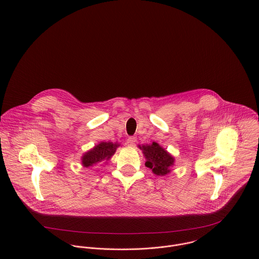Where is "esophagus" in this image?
I'll use <instances>...</instances> for the list:
<instances>
[{
	"label": "esophagus",
	"instance_id": "obj_1",
	"mask_svg": "<svg viewBox=\"0 0 259 259\" xmlns=\"http://www.w3.org/2000/svg\"><path fill=\"white\" fill-rule=\"evenodd\" d=\"M126 142H127V144H128V145L134 146V145H135V142H136V138H135V137H132V136H131V137H128Z\"/></svg>",
	"mask_w": 259,
	"mask_h": 259
}]
</instances>
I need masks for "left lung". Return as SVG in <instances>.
<instances>
[{
    "mask_svg": "<svg viewBox=\"0 0 259 259\" xmlns=\"http://www.w3.org/2000/svg\"><path fill=\"white\" fill-rule=\"evenodd\" d=\"M140 149H142L146 158L145 166L151 168L155 174L163 176L170 172L169 168L173 165L174 159L157 142H153L151 145H143Z\"/></svg>",
    "mask_w": 259,
    "mask_h": 259,
    "instance_id": "1",
    "label": "left lung"
}]
</instances>
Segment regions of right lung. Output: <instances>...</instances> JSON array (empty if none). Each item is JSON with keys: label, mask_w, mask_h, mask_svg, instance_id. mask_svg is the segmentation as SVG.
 <instances>
[{"label": "right lung", "mask_w": 259, "mask_h": 259, "mask_svg": "<svg viewBox=\"0 0 259 259\" xmlns=\"http://www.w3.org/2000/svg\"><path fill=\"white\" fill-rule=\"evenodd\" d=\"M118 146L119 144L113 142H101L84 155L82 164L88 168L103 160H108L115 154Z\"/></svg>", "instance_id": "right-lung-1"}]
</instances>
